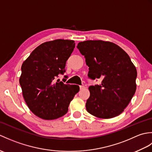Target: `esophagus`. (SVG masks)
Here are the masks:
<instances>
[{"label": "esophagus", "mask_w": 152, "mask_h": 152, "mask_svg": "<svg viewBox=\"0 0 152 152\" xmlns=\"http://www.w3.org/2000/svg\"><path fill=\"white\" fill-rule=\"evenodd\" d=\"M85 88V86H80V89H83Z\"/></svg>", "instance_id": "34e87169"}]
</instances>
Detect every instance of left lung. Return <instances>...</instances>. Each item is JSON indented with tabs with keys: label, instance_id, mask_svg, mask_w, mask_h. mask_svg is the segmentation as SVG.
I'll list each match as a JSON object with an SVG mask.
<instances>
[{
	"label": "left lung",
	"instance_id": "1",
	"mask_svg": "<svg viewBox=\"0 0 152 152\" xmlns=\"http://www.w3.org/2000/svg\"><path fill=\"white\" fill-rule=\"evenodd\" d=\"M77 48L85 56L88 78L102 80L101 84L89 87L87 111L104 119L119 115L137 88V72L129 56L118 45L102 40L81 42Z\"/></svg>",
	"mask_w": 152,
	"mask_h": 152
}]
</instances>
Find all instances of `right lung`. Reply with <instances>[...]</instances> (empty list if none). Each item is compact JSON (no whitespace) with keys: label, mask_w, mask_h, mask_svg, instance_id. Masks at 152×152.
<instances>
[{"label":"right lung","mask_w":152,"mask_h":152,"mask_svg":"<svg viewBox=\"0 0 152 152\" xmlns=\"http://www.w3.org/2000/svg\"><path fill=\"white\" fill-rule=\"evenodd\" d=\"M74 48V40L46 42L35 48L23 63L19 78L23 95L38 117L54 119L66 114L70 101L79 91L77 85L56 82L58 75L66 72V62Z\"/></svg>","instance_id":"obj_1"}]
</instances>
